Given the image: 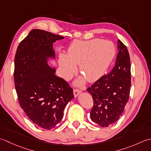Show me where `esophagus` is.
<instances>
[{
	"label": "esophagus",
	"mask_w": 151,
	"mask_h": 151,
	"mask_svg": "<svg viewBox=\"0 0 151 151\" xmlns=\"http://www.w3.org/2000/svg\"><path fill=\"white\" fill-rule=\"evenodd\" d=\"M81 93V91L78 90V89H74L73 90V95H74V97H78V95Z\"/></svg>",
	"instance_id": "obj_1"
}]
</instances>
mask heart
Returning <instances> with one entry per match:
<instances>
[{
  "label": "heart",
  "mask_w": 151,
  "mask_h": 151,
  "mask_svg": "<svg viewBox=\"0 0 151 151\" xmlns=\"http://www.w3.org/2000/svg\"><path fill=\"white\" fill-rule=\"evenodd\" d=\"M115 54L112 42L99 38L89 40H76L70 46L65 55L59 57V66L63 78L68 79L76 71L79 64L81 76L76 82L81 86L86 78L88 81H96L106 72Z\"/></svg>",
  "instance_id": "heart-1"
}]
</instances>
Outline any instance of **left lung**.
I'll return each mask as SVG.
<instances>
[{
	"instance_id": "obj_1",
	"label": "left lung",
	"mask_w": 151,
	"mask_h": 151,
	"mask_svg": "<svg viewBox=\"0 0 151 151\" xmlns=\"http://www.w3.org/2000/svg\"><path fill=\"white\" fill-rule=\"evenodd\" d=\"M117 49L119 53L111 71L87 88L94 100L91 119L101 127H108L117 121L124 111L130 95V55L120 40L117 42Z\"/></svg>"
}]
</instances>
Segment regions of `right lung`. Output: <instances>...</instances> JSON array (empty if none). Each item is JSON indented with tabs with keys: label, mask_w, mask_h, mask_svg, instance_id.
Segmentation results:
<instances>
[{
	"label": "right lung",
	"mask_w": 151,
	"mask_h": 151,
	"mask_svg": "<svg viewBox=\"0 0 151 151\" xmlns=\"http://www.w3.org/2000/svg\"><path fill=\"white\" fill-rule=\"evenodd\" d=\"M63 38L33 29L20 42L15 57L14 78L19 105L30 121L46 130L59 124L64 108L74 98L72 88L49 64V60H55L53 44Z\"/></svg>",
	"instance_id": "add662e5"
}]
</instances>
